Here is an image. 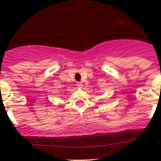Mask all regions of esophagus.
Segmentation results:
<instances>
[{
	"label": "esophagus",
	"instance_id": "34e87169",
	"mask_svg": "<svg viewBox=\"0 0 161 161\" xmlns=\"http://www.w3.org/2000/svg\"><path fill=\"white\" fill-rule=\"evenodd\" d=\"M77 86H79V87H81V86H82V82H77Z\"/></svg>",
	"mask_w": 161,
	"mask_h": 161
}]
</instances>
